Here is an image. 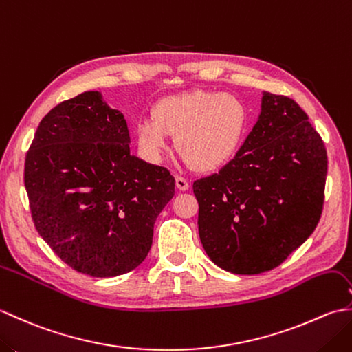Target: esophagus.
<instances>
[{
	"label": "esophagus",
	"instance_id": "34e87169",
	"mask_svg": "<svg viewBox=\"0 0 352 352\" xmlns=\"http://www.w3.org/2000/svg\"><path fill=\"white\" fill-rule=\"evenodd\" d=\"M175 186H177L178 190H188L189 189V182L186 180V178L177 175L175 177Z\"/></svg>",
	"mask_w": 352,
	"mask_h": 352
}]
</instances>
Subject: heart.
<instances>
[{
  "label": "heart",
  "instance_id": "heart-1",
  "mask_svg": "<svg viewBox=\"0 0 352 352\" xmlns=\"http://www.w3.org/2000/svg\"><path fill=\"white\" fill-rule=\"evenodd\" d=\"M153 119L138 124L139 146L149 160L159 162L175 134L182 159L201 170L227 164L243 144L250 125L248 109L234 95L192 91L155 104Z\"/></svg>",
  "mask_w": 352,
  "mask_h": 352
}]
</instances>
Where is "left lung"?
Listing matches in <instances>:
<instances>
[{
	"label": "left lung",
	"instance_id": "obj_1",
	"mask_svg": "<svg viewBox=\"0 0 352 352\" xmlns=\"http://www.w3.org/2000/svg\"><path fill=\"white\" fill-rule=\"evenodd\" d=\"M327 168L324 140L305 111L286 95L265 92L234 159L193 183L207 256L242 275L280 266L318 226Z\"/></svg>",
	"mask_w": 352,
	"mask_h": 352
}]
</instances>
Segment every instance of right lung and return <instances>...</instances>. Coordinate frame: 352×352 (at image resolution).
Segmentation results:
<instances>
[{
	"instance_id": "1",
	"label": "right lung",
	"mask_w": 352,
	"mask_h": 352,
	"mask_svg": "<svg viewBox=\"0 0 352 352\" xmlns=\"http://www.w3.org/2000/svg\"><path fill=\"white\" fill-rule=\"evenodd\" d=\"M24 183L37 233L66 265L92 276L138 267L175 193L166 168L130 154L124 116L98 92L45 115L25 155Z\"/></svg>"
}]
</instances>
